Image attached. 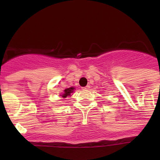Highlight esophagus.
I'll list each match as a JSON object with an SVG mask.
<instances>
[{
	"label": "esophagus",
	"instance_id": "esophagus-1",
	"mask_svg": "<svg viewBox=\"0 0 160 160\" xmlns=\"http://www.w3.org/2000/svg\"><path fill=\"white\" fill-rule=\"evenodd\" d=\"M89 88H90V86H85V87H82V89H83V90H86V89H89Z\"/></svg>",
	"mask_w": 160,
	"mask_h": 160
}]
</instances>
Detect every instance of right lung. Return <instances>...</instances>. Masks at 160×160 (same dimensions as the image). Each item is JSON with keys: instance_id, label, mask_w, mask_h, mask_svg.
I'll list each match as a JSON object with an SVG mask.
<instances>
[{"instance_id": "add662e5", "label": "right lung", "mask_w": 160, "mask_h": 160, "mask_svg": "<svg viewBox=\"0 0 160 160\" xmlns=\"http://www.w3.org/2000/svg\"><path fill=\"white\" fill-rule=\"evenodd\" d=\"M75 88L74 87H70V88H68V89H66L64 90V93L62 95H60V96H62V98H66V97L68 96H70V95H71V94L72 92H74V90Z\"/></svg>"}]
</instances>
